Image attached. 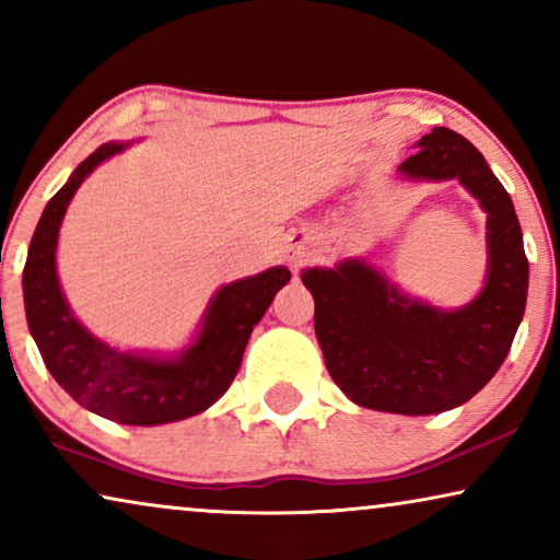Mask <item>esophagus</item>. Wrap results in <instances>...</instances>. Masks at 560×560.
Returning <instances> with one entry per match:
<instances>
[{
	"instance_id": "1",
	"label": "esophagus",
	"mask_w": 560,
	"mask_h": 560,
	"mask_svg": "<svg viewBox=\"0 0 560 560\" xmlns=\"http://www.w3.org/2000/svg\"><path fill=\"white\" fill-rule=\"evenodd\" d=\"M290 259H293L295 265L303 262V259H305V236H303V240H295L293 244H290Z\"/></svg>"
}]
</instances>
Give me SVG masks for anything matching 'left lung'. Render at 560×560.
<instances>
[{"mask_svg": "<svg viewBox=\"0 0 560 560\" xmlns=\"http://www.w3.org/2000/svg\"><path fill=\"white\" fill-rule=\"evenodd\" d=\"M410 180H451L487 211V282L443 311L397 290L364 259L301 275L316 301L326 370L349 400L397 416H433L471 400L500 370L527 301V257L512 198L474 144L448 127L423 135L397 167Z\"/></svg>", "mask_w": 560, "mask_h": 560, "instance_id": "obj_1", "label": "left lung"}]
</instances>
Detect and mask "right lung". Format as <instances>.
<instances>
[{
    "label": "right lung",
    "mask_w": 560,
    "mask_h": 560,
    "mask_svg": "<svg viewBox=\"0 0 560 560\" xmlns=\"http://www.w3.org/2000/svg\"><path fill=\"white\" fill-rule=\"evenodd\" d=\"M106 142L75 167L45 206L30 242L22 293L30 334L60 387L83 408L125 425H163L211 408L240 372L244 347L272 298L290 280L288 267L229 282L213 295L196 341L173 359L112 349L68 308L56 272L58 229L83 178L125 150Z\"/></svg>",
    "instance_id": "right-lung-1"
}]
</instances>
